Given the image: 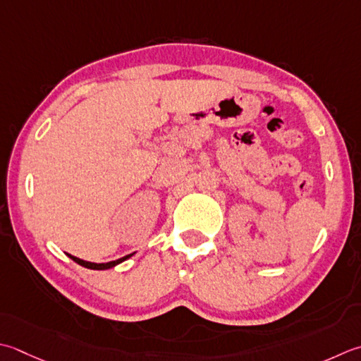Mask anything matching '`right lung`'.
<instances>
[{"instance_id": "add662e5", "label": "right lung", "mask_w": 361, "mask_h": 361, "mask_svg": "<svg viewBox=\"0 0 361 361\" xmlns=\"http://www.w3.org/2000/svg\"><path fill=\"white\" fill-rule=\"evenodd\" d=\"M67 255H68V253H67ZM131 255H133V253H131ZM131 255H126V257H123V258H118V259H116V261H109V263H90V261H84V259H81V258H76V257H73V255H68V257L72 258V259L75 261V263L81 264V266H84V267H87V269L104 271V269H111V267H114V266L120 264V263H122V261L128 259Z\"/></svg>"}]
</instances>
